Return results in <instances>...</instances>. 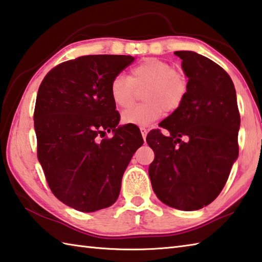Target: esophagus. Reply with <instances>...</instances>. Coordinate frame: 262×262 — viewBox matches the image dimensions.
<instances>
[{
  "mask_svg": "<svg viewBox=\"0 0 262 262\" xmlns=\"http://www.w3.org/2000/svg\"><path fill=\"white\" fill-rule=\"evenodd\" d=\"M140 132H141L142 138L146 140V137H147V133H148V129H146V127H140Z\"/></svg>",
  "mask_w": 262,
  "mask_h": 262,
  "instance_id": "1",
  "label": "esophagus"
}]
</instances>
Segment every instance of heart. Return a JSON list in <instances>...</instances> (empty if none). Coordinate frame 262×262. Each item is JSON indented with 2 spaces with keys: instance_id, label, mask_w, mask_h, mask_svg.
<instances>
[{
  "instance_id": "heart-1",
  "label": "heart",
  "mask_w": 262,
  "mask_h": 262,
  "mask_svg": "<svg viewBox=\"0 0 262 262\" xmlns=\"http://www.w3.org/2000/svg\"><path fill=\"white\" fill-rule=\"evenodd\" d=\"M143 88V100L146 103L127 109L122 114L124 124L149 126L163 116L164 111L174 113L188 95V79L175 71L174 67L159 58L148 57L130 69V76L119 74L113 78L110 95L120 108H127L134 102L136 90Z\"/></svg>"
}]
</instances>
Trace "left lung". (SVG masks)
Listing matches in <instances>:
<instances>
[{
  "label": "left lung",
  "mask_w": 262,
  "mask_h": 262,
  "mask_svg": "<svg viewBox=\"0 0 262 262\" xmlns=\"http://www.w3.org/2000/svg\"><path fill=\"white\" fill-rule=\"evenodd\" d=\"M189 78L181 107L148 133L155 152L149 178L157 198L180 210L215 200L238 156L239 112L234 83L217 63L191 51L175 52ZM184 137L185 141H182Z\"/></svg>",
  "instance_id": "1"
}]
</instances>
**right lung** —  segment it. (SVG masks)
<instances>
[{
	"instance_id": "obj_1",
	"label": "right lung",
	"mask_w": 262,
	"mask_h": 262,
	"mask_svg": "<svg viewBox=\"0 0 262 262\" xmlns=\"http://www.w3.org/2000/svg\"><path fill=\"white\" fill-rule=\"evenodd\" d=\"M130 55H84L54 67L37 93V157L52 193L67 206L93 212L112 206L122 176L143 139L136 126L116 127L111 98L114 77ZM115 131L112 138L106 132Z\"/></svg>"
}]
</instances>
